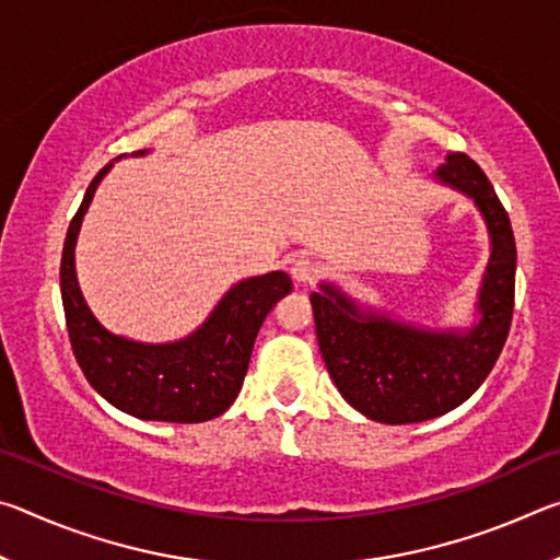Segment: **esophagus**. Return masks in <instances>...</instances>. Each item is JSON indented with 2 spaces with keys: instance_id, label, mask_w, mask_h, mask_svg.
I'll use <instances>...</instances> for the list:
<instances>
[{
  "instance_id": "1",
  "label": "esophagus",
  "mask_w": 560,
  "mask_h": 560,
  "mask_svg": "<svg viewBox=\"0 0 560 560\" xmlns=\"http://www.w3.org/2000/svg\"><path fill=\"white\" fill-rule=\"evenodd\" d=\"M291 277L296 283H314L320 277V264L308 254H301L291 261Z\"/></svg>"
}]
</instances>
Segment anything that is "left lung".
Masks as SVG:
<instances>
[{"label":"left lung","mask_w":560,"mask_h":560,"mask_svg":"<svg viewBox=\"0 0 560 560\" xmlns=\"http://www.w3.org/2000/svg\"><path fill=\"white\" fill-rule=\"evenodd\" d=\"M438 177L477 202L491 234L477 328L428 334L360 314L326 283L311 293L318 348L336 387L358 412L385 424L432 420L467 400L494 368L514 316L516 242L504 205L469 155L450 153Z\"/></svg>","instance_id":"obj_1"}]
</instances>
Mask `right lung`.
I'll return each instance as SVG.
<instances>
[{
  "label": "right lung",
  "instance_id": "1",
  "mask_svg": "<svg viewBox=\"0 0 560 560\" xmlns=\"http://www.w3.org/2000/svg\"><path fill=\"white\" fill-rule=\"evenodd\" d=\"M108 167H101L91 179L61 254V301L75 363L93 390L140 420L179 424L212 420L240 393L254 340L273 303L291 291V277L271 271L240 281L226 291L205 326L177 343L145 346L108 334L83 301L73 269L75 234Z\"/></svg>",
  "mask_w": 560,
  "mask_h": 560
}]
</instances>
